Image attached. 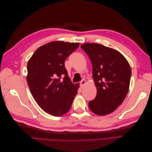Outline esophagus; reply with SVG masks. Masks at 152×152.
<instances>
[{"label":"esophagus","mask_w":152,"mask_h":152,"mask_svg":"<svg viewBox=\"0 0 152 152\" xmlns=\"http://www.w3.org/2000/svg\"><path fill=\"white\" fill-rule=\"evenodd\" d=\"M80 86H81L82 88H83L85 84H86V80H85L84 79H82V80L80 81Z\"/></svg>","instance_id":"obj_1"}]
</instances>
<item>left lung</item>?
<instances>
[{
	"instance_id": "left-lung-1",
	"label": "left lung",
	"mask_w": 152,
	"mask_h": 152,
	"mask_svg": "<svg viewBox=\"0 0 152 152\" xmlns=\"http://www.w3.org/2000/svg\"><path fill=\"white\" fill-rule=\"evenodd\" d=\"M89 57L97 89L96 98L89 102L90 110L98 115L115 110L126 97L131 69L126 59L117 50L95 43L80 47Z\"/></svg>"
}]
</instances>
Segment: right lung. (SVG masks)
<instances>
[{
  "mask_svg": "<svg viewBox=\"0 0 152 152\" xmlns=\"http://www.w3.org/2000/svg\"><path fill=\"white\" fill-rule=\"evenodd\" d=\"M79 43L55 41L36 50L27 64L26 80L35 102L44 111L61 116L70 110L78 85L68 75L65 61Z\"/></svg>",
  "mask_w": 152,
  "mask_h": 152,
  "instance_id": "right-lung-1",
  "label": "right lung"
}]
</instances>
